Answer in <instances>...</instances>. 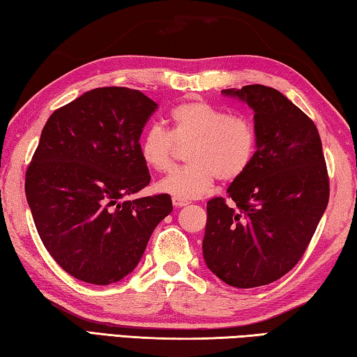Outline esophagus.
Masks as SVG:
<instances>
[{"instance_id":"34e87169","label":"esophagus","mask_w":357,"mask_h":357,"mask_svg":"<svg viewBox=\"0 0 357 357\" xmlns=\"http://www.w3.org/2000/svg\"><path fill=\"white\" fill-rule=\"evenodd\" d=\"M172 201H173V206H174V207H184V206L189 204V201H187V199L176 198V197H173Z\"/></svg>"}]
</instances>
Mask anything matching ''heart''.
<instances>
[{
    "instance_id": "1",
    "label": "heart",
    "mask_w": 357,
    "mask_h": 357,
    "mask_svg": "<svg viewBox=\"0 0 357 357\" xmlns=\"http://www.w3.org/2000/svg\"><path fill=\"white\" fill-rule=\"evenodd\" d=\"M170 120L172 134L151 125L139 140L142 162L159 173L172 167L176 145L190 144L185 151L189 165L162 178L156 185L160 193L183 199L201 198L212 190L217 178L237 179L255 159L256 129L243 115L195 100L174 107Z\"/></svg>"
}]
</instances>
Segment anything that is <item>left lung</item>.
<instances>
[{
  "label": "left lung",
  "mask_w": 357,
  "mask_h": 357,
  "mask_svg": "<svg viewBox=\"0 0 357 357\" xmlns=\"http://www.w3.org/2000/svg\"><path fill=\"white\" fill-rule=\"evenodd\" d=\"M255 112L256 153L225 198L207 203L203 257L232 287L280 280L306 251L329 199L317 126L276 89L252 84L222 90Z\"/></svg>",
  "instance_id": "1"
}]
</instances>
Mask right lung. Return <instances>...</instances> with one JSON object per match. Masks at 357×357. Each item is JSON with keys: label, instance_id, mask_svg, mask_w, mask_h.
I'll list each match as a JSON object with an SVG mask.
<instances>
[{"label": "right lung", "instance_id": "add662e5", "mask_svg": "<svg viewBox=\"0 0 357 357\" xmlns=\"http://www.w3.org/2000/svg\"><path fill=\"white\" fill-rule=\"evenodd\" d=\"M156 109L139 90L93 89L43 128L26 172V199L45 248L76 280H123L173 211L165 193L129 199L150 184L139 140Z\"/></svg>", "mask_w": 357, "mask_h": 357}]
</instances>
